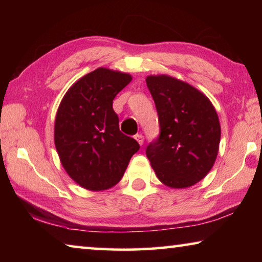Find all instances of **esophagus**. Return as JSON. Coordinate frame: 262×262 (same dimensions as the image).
<instances>
[{"mask_svg": "<svg viewBox=\"0 0 262 262\" xmlns=\"http://www.w3.org/2000/svg\"><path fill=\"white\" fill-rule=\"evenodd\" d=\"M135 140H136L137 142H139L140 145H142V144L144 143V136L142 135V134H136V135H135Z\"/></svg>", "mask_w": 262, "mask_h": 262, "instance_id": "1", "label": "esophagus"}]
</instances>
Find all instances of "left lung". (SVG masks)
I'll list each match as a JSON object with an SVG mask.
<instances>
[{
  "label": "left lung",
  "mask_w": 262,
  "mask_h": 262,
  "mask_svg": "<svg viewBox=\"0 0 262 262\" xmlns=\"http://www.w3.org/2000/svg\"><path fill=\"white\" fill-rule=\"evenodd\" d=\"M156 105L159 135L145 150L158 179L172 188L189 187L205 178L219 152L221 126L210 100L179 79L148 76Z\"/></svg>",
  "instance_id": "obj_1"
}]
</instances>
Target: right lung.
Listing matches in <instances>:
<instances>
[{
    "mask_svg": "<svg viewBox=\"0 0 262 262\" xmlns=\"http://www.w3.org/2000/svg\"><path fill=\"white\" fill-rule=\"evenodd\" d=\"M132 76L106 68L89 73L64 95L54 127L55 147L64 170L90 190H104L121 180L136 140L122 134L113 99Z\"/></svg>",
    "mask_w": 262,
    "mask_h": 262,
    "instance_id": "obj_1",
    "label": "right lung"
}]
</instances>
